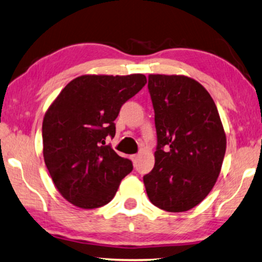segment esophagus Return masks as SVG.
<instances>
[{"label": "esophagus", "mask_w": 262, "mask_h": 262, "mask_svg": "<svg viewBox=\"0 0 262 262\" xmlns=\"http://www.w3.org/2000/svg\"><path fill=\"white\" fill-rule=\"evenodd\" d=\"M138 159H139V156H138V154H134V156H132V160H133V163H136V161H138Z\"/></svg>", "instance_id": "34e87169"}]
</instances>
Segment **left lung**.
<instances>
[{"instance_id":"8db88e82","label":"left lung","mask_w":262,"mask_h":262,"mask_svg":"<svg viewBox=\"0 0 262 262\" xmlns=\"http://www.w3.org/2000/svg\"><path fill=\"white\" fill-rule=\"evenodd\" d=\"M158 145L156 164L143 176L149 201L169 212L194 208L212 190L227 139L205 88L190 77L149 75Z\"/></svg>"}]
</instances>
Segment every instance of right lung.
<instances>
[{
	"mask_svg": "<svg viewBox=\"0 0 262 262\" xmlns=\"http://www.w3.org/2000/svg\"><path fill=\"white\" fill-rule=\"evenodd\" d=\"M141 73L84 75L71 80L47 109L42 121L43 160L59 192L82 209L108 204L129 159L120 157L105 138L115 136L121 106L145 86Z\"/></svg>",
	"mask_w": 262,
	"mask_h": 262,
	"instance_id": "add662e5",
	"label": "right lung"
}]
</instances>
